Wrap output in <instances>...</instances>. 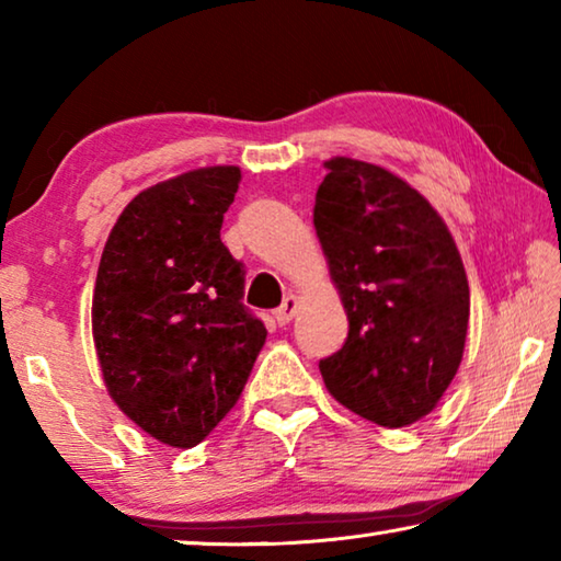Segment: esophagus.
Segmentation results:
<instances>
[{"label":"esophagus","instance_id":"34e87169","mask_svg":"<svg viewBox=\"0 0 561 561\" xmlns=\"http://www.w3.org/2000/svg\"><path fill=\"white\" fill-rule=\"evenodd\" d=\"M294 314H297V297H287L282 301V307L274 311V319H277L279 327H287Z\"/></svg>","mask_w":561,"mask_h":561}]
</instances>
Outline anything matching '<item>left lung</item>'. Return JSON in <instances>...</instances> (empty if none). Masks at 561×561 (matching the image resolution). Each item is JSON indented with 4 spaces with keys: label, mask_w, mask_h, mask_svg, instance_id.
<instances>
[{
    "label": "left lung",
    "mask_w": 561,
    "mask_h": 561,
    "mask_svg": "<svg viewBox=\"0 0 561 561\" xmlns=\"http://www.w3.org/2000/svg\"><path fill=\"white\" fill-rule=\"evenodd\" d=\"M314 227L348 317V336L319 360L329 393L383 428L428 415L458 374L470 287L458 247L431 203L388 170L331 158Z\"/></svg>",
    "instance_id": "left-lung-1"
}]
</instances>
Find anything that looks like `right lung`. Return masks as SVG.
Here are the masks:
<instances>
[{
  "label": "right lung",
  "mask_w": 561,
  "mask_h": 561,
  "mask_svg": "<svg viewBox=\"0 0 561 561\" xmlns=\"http://www.w3.org/2000/svg\"><path fill=\"white\" fill-rule=\"evenodd\" d=\"M240 168L190 170L133 197L103 247L93 341L103 381L138 428L205 440L237 403L267 329L242 304L244 264L220 240Z\"/></svg>",
  "instance_id": "add662e5"
}]
</instances>
